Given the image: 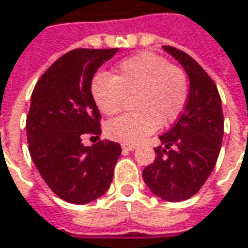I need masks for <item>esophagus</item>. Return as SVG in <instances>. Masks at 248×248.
Masks as SVG:
<instances>
[{"instance_id":"esophagus-1","label":"esophagus","mask_w":248,"mask_h":248,"mask_svg":"<svg viewBox=\"0 0 248 248\" xmlns=\"http://www.w3.org/2000/svg\"><path fill=\"white\" fill-rule=\"evenodd\" d=\"M121 148H123V150H134V149L137 148V145H134V143H123Z\"/></svg>"}]
</instances>
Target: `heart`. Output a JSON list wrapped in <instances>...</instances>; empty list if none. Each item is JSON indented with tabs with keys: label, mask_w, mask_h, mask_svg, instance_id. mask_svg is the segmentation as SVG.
Instances as JSON below:
<instances>
[{
	"label": "heart",
	"mask_w": 248,
	"mask_h": 248,
	"mask_svg": "<svg viewBox=\"0 0 248 248\" xmlns=\"http://www.w3.org/2000/svg\"><path fill=\"white\" fill-rule=\"evenodd\" d=\"M91 93L103 114H116L127 96L134 98L137 111L109 120L105 134L113 140L138 143L158 128L175 121L185 108L189 84L185 72L166 58L143 52L120 62L116 76L99 73L91 84Z\"/></svg>",
	"instance_id": "heart-1"
}]
</instances>
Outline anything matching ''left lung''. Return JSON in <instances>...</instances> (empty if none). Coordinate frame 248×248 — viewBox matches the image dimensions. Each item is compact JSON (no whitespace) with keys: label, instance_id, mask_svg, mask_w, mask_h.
Segmentation results:
<instances>
[{"label":"left lung","instance_id":"obj_1","mask_svg":"<svg viewBox=\"0 0 248 248\" xmlns=\"http://www.w3.org/2000/svg\"><path fill=\"white\" fill-rule=\"evenodd\" d=\"M189 76L190 88L185 110L172 128L160 137L156 158L143 170V181L167 202H184L195 196L214 170L224 138L221 96L213 78L187 53L164 45Z\"/></svg>","mask_w":248,"mask_h":248}]
</instances>
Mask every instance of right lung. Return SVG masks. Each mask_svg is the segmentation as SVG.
Instances as JSON below:
<instances>
[{"label":"right lung","instance_id":"1","mask_svg":"<svg viewBox=\"0 0 248 248\" xmlns=\"http://www.w3.org/2000/svg\"><path fill=\"white\" fill-rule=\"evenodd\" d=\"M77 48L53 62L37 81L26 120L31 160L56 196L87 204L106 193L121 155L117 142L82 145L84 135L99 139L100 113L91 93L96 70L117 52Z\"/></svg>","mask_w":248,"mask_h":248}]
</instances>
